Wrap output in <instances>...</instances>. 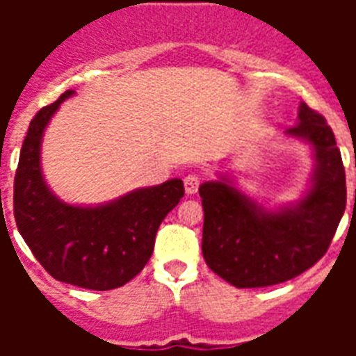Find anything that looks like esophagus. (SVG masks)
<instances>
[{
    "instance_id": "obj_1",
    "label": "esophagus",
    "mask_w": 356,
    "mask_h": 356,
    "mask_svg": "<svg viewBox=\"0 0 356 356\" xmlns=\"http://www.w3.org/2000/svg\"><path fill=\"white\" fill-rule=\"evenodd\" d=\"M201 184V179L197 173H188L186 177H184V190H186V194L192 195L197 192V188H200Z\"/></svg>"
}]
</instances>
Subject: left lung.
<instances>
[{
  "instance_id": "8db88e82",
  "label": "left lung",
  "mask_w": 356,
  "mask_h": 356,
  "mask_svg": "<svg viewBox=\"0 0 356 356\" xmlns=\"http://www.w3.org/2000/svg\"><path fill=\"white\" fill-rule=\"evenodd\" d=\"M288 136L305 140L314 153L310 186L303 197L279 207L259 205L220 175L200 186L203 257L207 266L236 288L290 281L318 262L346 211V170L325 118L301 103Z\"/></svg>"
}]
</instances>
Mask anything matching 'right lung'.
<instances>
[{
	"instance_id": "1",
	"label": "right lung",
	"mask_w": 356,
	"mask_h": 356,
	"mask_svg": "<svg viewBox=\"0 0 356 356\" xmlns=\"http://www.w3.org/2000/svg\"><path fill=\"white\" fill-rule=\"evenodd\" d=\"M31 120L14 177V220L44 270L60 282L88 290L123 286L144 270L159 225L184 195L181 179L136 188L96 207L58 200L42 175V136L64 99Z\"/></svg>"
}]
</instances>
